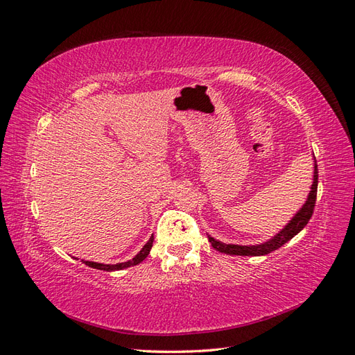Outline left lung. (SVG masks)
Wrapping results in <instances>:
<instances>
[{"label": "left lung", "instance_id": "8db88e82", "mask_svg": "<svg viewBox=\"0 0 355 355\" xmlns=\"http://www.w3.org/2000/svg\"><path fill=\"white\" fill-rule=\"evenodd\" d=\"M317 187H318V169H317V162H315V164H313V181H312L311 191H309L306 202L296 212V216L290 220V223H287V226L284 229H281L275 236H272L269 241L263 242V244H257V245H235V244H225V242L217 241L211 235H208L211 245L214 247L217 251L225 252V254H230V256H265V254H269V252H272V251L278 250L279 247L284 245L286 242H288L291 238H295L299 232L308 225L309 218L312 217L313 207H315Z\"/></svg>", "mask_w": 355, "mask_h": 355}]
</instances>
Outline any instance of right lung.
<instances>
[{"label": "right lung", "instance_id": "add662e5", "mask_svg": "<svg viewBox=\"0 0 355 355\" xmlns=\"http://www.w3.org/2000/svg\"><path fill=\"white\" fill-rule=\"evenodd\" d=\"M153 241H155V236L151 235L147 244L143 247V250H141L132 260H128V261H123V263H117V265H104V263H96V261H89V260H82V261L85 263L86 266L94 268V269H99V270H107V272L121 270V269H125V268L135 266V265H138V263L143 261L150 254V250H151V247H153Z\"/></svg>", "mask_w": 355, "mask_h": 355}]
</instances>
